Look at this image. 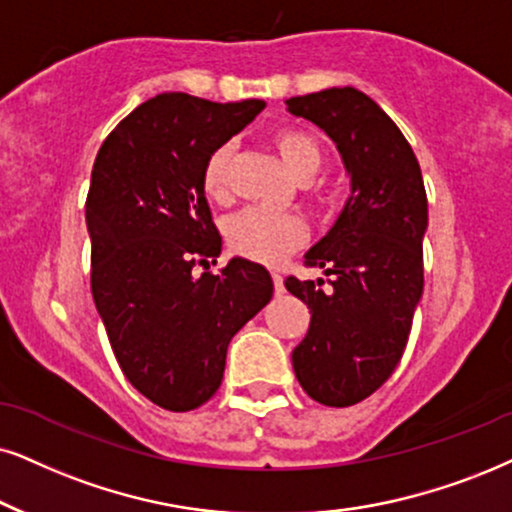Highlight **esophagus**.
I'll return each mask as SVG.
<instances>
[{"instance_id":"obj_1","label":"esophagus","mask_w":512,"mask_h":512,"mask_svg":"<svg viewBox=\"0 0 512 512\" xmlns=\"http://www.w3.org/2000/svg\"><path fill=\"white\" fill-rule=\"evenodd\" d=\"M271 278H274V288H276V295H283L286 293V286H283V276L281 274H271Z\"/></svg>"}]
</instances>
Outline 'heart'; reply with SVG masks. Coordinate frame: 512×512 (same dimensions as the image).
Segmentation results:
<instances>
[{"mask_svg": "<svg viewBox=\"0 0 512 512\" xmlns=\"http://www.w3.org/2000/svg\"><path fill=\"white\" fill-rule=\"evenodd\" d=\"M278 158L288 167V172L300 181L312 179L323 163L321 144L312 134L297 127H283L271 137ZM231 163V146L224 144L210 153L203 167V191L212 200L226 198V172ZM304 226L293 215H276L267 210H243L226 224V243L231 252L245 260L276 264L288 252L304 243Z\"/></svg>", "mask_w": 512, "mask_h": 512, "instance_id": "heart-1", "label": "heart"}]
</instances>
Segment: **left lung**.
Returning a JSON list of instances; mask_svg holds the SVG:
<instances>
[{
  "label": "left lung",
  "instance_id": "left-lung-1",
  "mask_svg": "<svg viewBox=\"0 0 512 512\" xmlns=\"http://www.w3.org/2000/svg\"><path fill=\"white\" fill-rule=\"evenodd\" d=\"M286 106L333 139L349 177L338 219L304 255L328 276V288L323 278H286L312 312L293 368L314 401L352 406L397 368L423 295V174L399 127L359 89H323Z\"/></svg>",
  "mask_w": 512,
  "mask_h": 512
}]
</instances>
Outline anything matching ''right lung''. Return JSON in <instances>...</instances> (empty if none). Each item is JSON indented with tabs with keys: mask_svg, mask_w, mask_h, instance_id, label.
Segmentation results:
<instances>
[{
	"mask_svg": "<svg viewBox=\"0 0 512 512\" xmlns=\"http://www.w3.org/2000/svg\"><path fill=\"white\" fill-rule=\"evenodd\" d=\"M267 103H215L181 92L134 108L103 141L87 196L92 295L115 359L167 411H191L222 385L234 335L274 295L262 264L215 262L222 236L203 167Z\"/></svg>",
	"mask_w": 512,
	"mask_h": 512,
	"instance_id": "1",
	"label": "right lung"
}]
</instances>
